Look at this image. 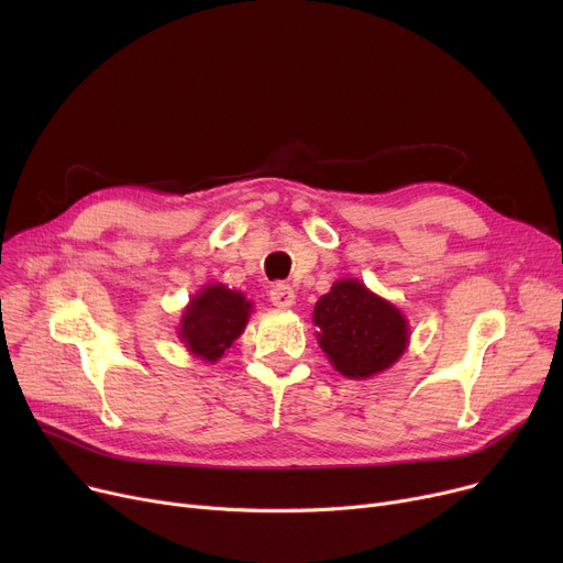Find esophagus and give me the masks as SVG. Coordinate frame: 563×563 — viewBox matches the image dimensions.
Here are the masks:
<instances>
[{
  "label": "esophagus",
  "instance_id": "1",
  "mask_svg": "<svg viewBox=\"0 0 563 563\" xmlns=\"http://www.w3.org/2000/svg\"><path fill=\"white\" fill-rule=\"evenodd\" d=\"M269 299L276 308H291L294 303H297V294H294V287L291 285H285V283H278L272 287L269 291Z\"/></svg>",
  "mask_w": 563,
  "mask_h": 563
}]
</instances>
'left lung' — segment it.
Wrapping results in <instances>:
<instances>
[{"label": "left lung", "mask_w": 563, "mask_h": 563, "mask_svg": "<svg viewBox=\"0 0 563 563\" xmlns=\"http://www.w3.org/2000/svg\"><path fill=\"white\" fill-rule=\"evenodd\" d=\"M317 340L331 365L349 378H369L393 367L408 344V321L361 280L333 283L312 312Z\"/></svg>", "instance_id": "1"}]
</instances>
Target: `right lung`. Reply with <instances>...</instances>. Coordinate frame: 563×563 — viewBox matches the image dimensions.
<instances>
[{"label":"right lung","mask_w":563,"mask_h":563,"mask_svg":"<svg viewBox=\"0 0 563 563\" xmlns=\"http://www.w3.org/2000/svg\"><path fill=\"white\" fill-rule=\"evenodd\" d=\"M253 303L221 283L202 287L180 319V340L205 363H217L246 329Z\"/></svg>","instance_id":"add662e5"}]
</instances>
